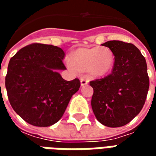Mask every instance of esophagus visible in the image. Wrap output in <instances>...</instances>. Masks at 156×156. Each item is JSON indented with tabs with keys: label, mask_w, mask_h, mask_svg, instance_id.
Here are the masks:
<instances>
[{
	"label": "esophagus",
	"mask_w": 156,
	"mask_h": 156,
	"mask_svg": "<svg viewBox=\"0 0 156 156\" xmlns=\"http://www.w3.org/2000/svg\"><path fill=\"white\" fill-rule=\"evenodd\" d=\"M80 82H81V86H84V85L88 84V79L86 77H83L80 78Z\"/></svg>",
	"instance_id": "obj_1"
}]
</instances>
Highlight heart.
Wrapping results in <instances>:
<instances>
[{"instance_id": "heart-1", "label": "heart", "mask_w": 156, "mask_h": 156, "mask_svg": "<svg viewBox=\"0 0 156 156\" xmlns=\"http://www.w3.org/2000/svg\"><path fill=\"white\" fill-rule=\"evenodd\" d=\"M71 64L81 71H89L96 77H102L111 71L115 63V55L106 47L81 48L69 56Z\"/></svg>"}]
</instances>
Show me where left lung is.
Wrapping results in <instances>:
<instances>
[{"label":"left lung","instance_id":"8db88e82","mask_svg":"<svg viewBox=\"0 0 156 156\" xmlns=\"http://www.w3.org/2000/svg\"><path fill=\"white\" fill-rule=\"evenodd\" d=\"M102 46L115 55L112 73L90 82L94 88L91 105L99 123L111 128L129 123L141 111L150 80L144 56L134 44L108 41Z\"/></svg>","mask_w":156,"mask_h":156}]
</instances>
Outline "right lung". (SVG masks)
Returning <instances> with one entry per match:
<instances>
[{
  "mask_svg": "<svg viewBox=\"0 0 156 156\" xmlns=\"http://www.w3.org/2000/svg\"><path fill=\"white\" fill-rule=\"evenodd\" d=\"M65 53L56 46H26L9 62L5 76L7 96L14 111L28 124L48 127L64 114L72 96L80 88L75 78L67 81L58 70L66 69Z\"/></svg>",
  "mask_w": 156,
  "mask_h": 156,
  "instance_id": "right-lung-1",
  "label": "right lung"
}]
</instances>
